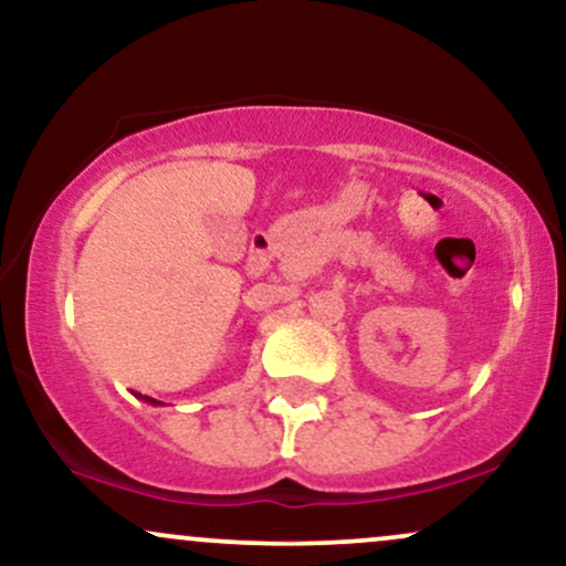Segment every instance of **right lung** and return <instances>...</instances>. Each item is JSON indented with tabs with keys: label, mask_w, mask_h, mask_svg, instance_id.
<instances>
[{
	"label": "right lung",
	"mask_w": 566,
	"mask_h": 566,
	"mask_svg": "<svg viewBox=\"0 0 566 566\" xmlns=\"http://www.w3.org/2000/svg\"><path fill=\"white\" fill-rule=\"evenodd\" d=\"M145 402H150V405H164V402H158V400H153V397H143Z\"/></svg>",
	"instance_id": "add662e5"
}]
</instances>
